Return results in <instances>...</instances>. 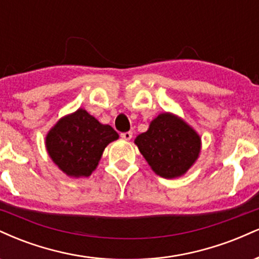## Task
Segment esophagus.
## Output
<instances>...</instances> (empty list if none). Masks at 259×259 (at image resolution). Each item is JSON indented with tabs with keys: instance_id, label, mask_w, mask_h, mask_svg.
I'll use <instances>...</instances> for the list:
<instances>
[{
	"instance_id": "obj_1",
	"label": "esophagus",
	"mask_w": 259,
	"mask_h": 259,
	"mask_svg": "<svg viewBox=\"0 0 259 259\" xmlns=\"http://www.w3.org/2000/svg\"><path fill=\"white\" fill-rule=\"evenodd\" d=\"M120 136H121V139H124V140H130L133 138V133L132 132H126V133H123V134H120Z\"/></svg>"
}]
</instances>
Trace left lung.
<instances>
[{"instance_id": "left-lung-1", "label": "left lung", "mask_w": 259, "mask_h": 259, "mask_svg": "<svg viewBox=\"0 0 259 259\" xmlns=\"http://www.w3.org/2000/svg\"><path fill=\"white\" fill-rule=\"evenodd\" d=\"M135 144L154 173L167 179L185 174L201 150L197 133L169 113L151 121L150 129L140 134Z\"/></svg>"}]
</instances>
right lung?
Here are the masks:
<instances>
[{"label":"right lung","mask_w":259,"mask_h":259,"mask_svg":"<svg viewBox=\"0 0 259 259\" xmlns=\"http://www.w3.org/2000/svg\"><path fill=\"white\" fill-rule=\"evenodd\" d=\"M118 134L85 109L62 118L46 136L50 157L69 177H89L99 164L103 150Z\"/></svg>","instance_id":"right-lung-1"}]
</instances>
